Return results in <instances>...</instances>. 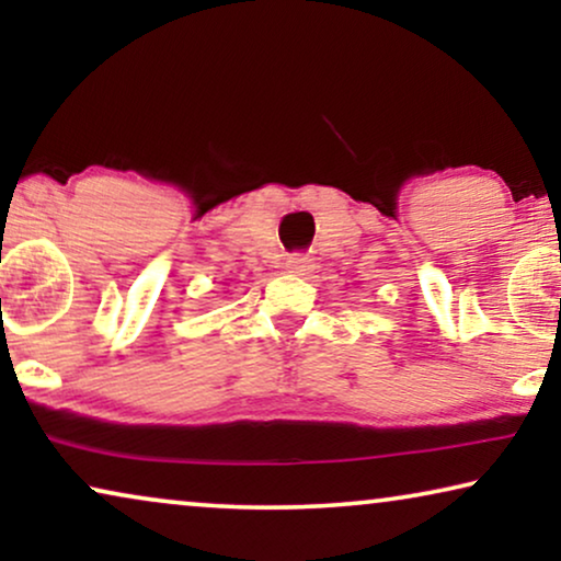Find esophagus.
I'll return each mask as SVG.
<instances>
[{
	"label": "esophagus",
	"mask_w": 561,
	"mask_h": 561,
	"mask_svg": "<svg viewBox=\"0 0 561 561\" xmlns=\"http://www.w3.org/2000/svg\"><path fill=\"white\" fill-rule=\"evenodd\" d=\"M286 271L294 273V275H309L313 271V265H311L309 257L294 255V257L286 260Z\"/></svg>",
	"instance_id": "obj_1"
}]
</instances>
